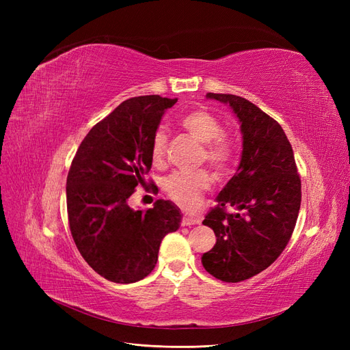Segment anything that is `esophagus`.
<instances>
[{
	"label": "esophagus",
	"mask_w": 350,
	"mask_h": 350,
	"mask_svg": "<svg viewBox=\"0 0 350 350\" xmlns=\"http://www.w3.org/2000/svg\"><path fill=\"white\" fill-rule=\"evenodd\" d=\"M197 224H200V219L189 217V216H184L183 220H181L183 226H191V225H197Z\"/></svg>",
	"instance_id": "esophagus-1"
}]
</instances>
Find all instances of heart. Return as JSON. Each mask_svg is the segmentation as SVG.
<instances>
[{
  "label": "heart",
  "mask_w": 350,
  "mask_h": 350,
  "mask_svg": "<svg viewBox=\"0 0 350 350\" xmlns=\"http://www.w3.org/2000/svg\"><path fill=\"white\" fill-rule=\"evenodd\" d=\"M179 126L194 140L201 143L198 162H206L216 174L225 172L235 154V146L224 134V126L215 115L207 111H191L181 116ZM167 149V135L163 130H157L152 137L150 154L154 163H162ZM210 187L207 172L193 174L175 172L163 183V191L176 206L184 210L198 207L201 197Z\"/></svg>",
  "instance_id": "heart-1"
}]
</instances>
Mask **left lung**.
I'll return each instance as SVG.
<instances>
[{
  "label": "left lung",
  "instance_id": "1",
  "mask_svg": "<svg viewBox=\"0 0 350 350\" xmlns=\"http://www.w3.org/2000/svg\"><path fill=\"white\" fill-rule=\"evenodd\" d=\"M207 98L234 109L241 122L242 156L237 174L203 220L215 230L216 243L201 262L211 276L237 283L266 270L288 245L301 208V178L276 120L235 94L207 93ZM230 205L238 214L227 213Z\"/></svg>",
  "mask_w": 350,
  "mask_h": 350
}]
</instances>
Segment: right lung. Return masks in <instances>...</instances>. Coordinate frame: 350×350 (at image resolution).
Segmentation results:
<instances>
[{
  "label": "right lung",
  "mask_w": 350,
  "mask_h": 350,
  "mask_svg": "<svg viewBox=\"0 0 350 350\" xmlns=\"http://www.w3.org/2000/svg\"><path fill=\"white\" fill-rule=\"evenodd\" d=\"M176 100L159 94L124 100L84 137L71 162V235L81 257L107 280L144 279L156 266L162 239L181 225V211L169 200L146 211L129 206L152 167V137Z\"/></svg>",
  "instance_id": "1"
}]
</instances>
